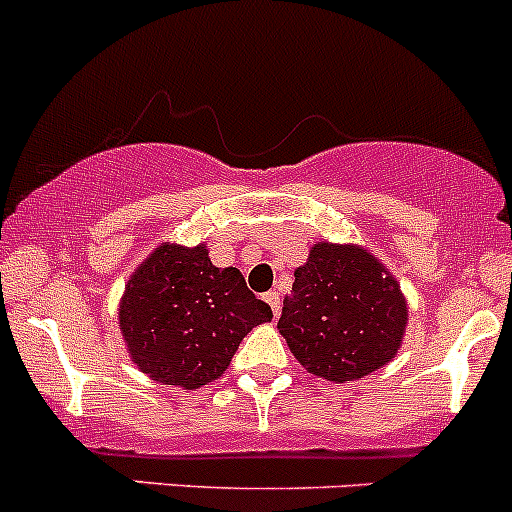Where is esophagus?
<instances>
[{
    "label": "esophagus",
    "instance_id": "34e87169",
    "mask_svg": "<svg viewBox=\"0 0 512 512\" xmlns=\"http://www.w3.org/2000/svg\"><path fill=\"white\" fill-rule=\"evenodd\" d=\"M265 302L272 307V314H275V317H280V309H282L280 307V292H267Z\"/></svg>",
    "mask_w": 512,
    "mask_h": 512
}]
</instances>
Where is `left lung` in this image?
<instances>
[{
	"label": "left lung",
	"instance_id": "8db88e82",
	"mask_svg": "<svg viewBox=\"0 0 512 512\" xmlns=\"http://www.w3.org/2000/svg\"><path fill=\"white\" fill-rule=\"evenodd\" d=\"M406 324L409 304L384 262L361 245L322 240L294 270L277 329L309 374L349 384L394 359Z\"/></svg>",
	"mask_w": 512,
	"mask_h": 512
}]
</instances>
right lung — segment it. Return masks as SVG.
<instances>
[{
	"label": "right lung",
	"mask_w": 512,
	"mask_h": 512,
	"mask_svg": "<svg viewBox=\"0 0 512 512\" xmlns=\"http://www.w3.org/2000/svg\"><path fill=\"white\" fill-rule=\"evenodd\" d=\"M270 319V304L247 289L237 267H215L205 242H160L118 302L133 364L153 381L190 391L220 379L245 334Z\"/></svg>",
	"instance_id": "obj_1"
}]
</instances>
